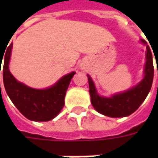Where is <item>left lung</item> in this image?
Instances as JSON below:
<instances>
[{
	"instance_id": "obj_1",
	"label": "left lung",
	"mask_w": 158,
	"mask_h": 158,
	"mask_svg": "<svg viewBox=\"0 0 158 158\" xmlns=\"http://www.w3.org/2000/svg\"><path fill=\"white\" fill-rule=\"evenodd\" d=\"M141 41L146 45V42L144 40H141ZM153 75L154 68L152 54L149 46L146 45L145 77L138 85H136L131 89H129L128 91L121 94H117L115 96H112L111 98L102 97L96 93V88L91 78L87 75L92 106L98 113H102L105 116L112 118L129 116L134 112H135L146 99L152 85Z\"/></svg>"
}]
</instances>
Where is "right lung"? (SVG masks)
Wrapping results in <instances>:
<instances>
[{
  "mask_svg": "<svg viewBox=\"0 0 158 158\" xmlns=\"http://www.w3.org/2000/svg\"><path fill=\"white\" fill-rule=\"evenodd\" d=\"M12 43L7 47L4 56L3 82L7 95L23 115L32 121H49L54 118L64 106L66 91L75 72L63 76L51 88L36 89L18 82L9 71L8 63ZM3 56L0 57V74ZM1 89V84H0Z\"/></svg>",
  "mask_w": 158,
  "mask_h": 158,
  "instance_id": "obj_1",
  "label": "right lung"
}]
</instances>
